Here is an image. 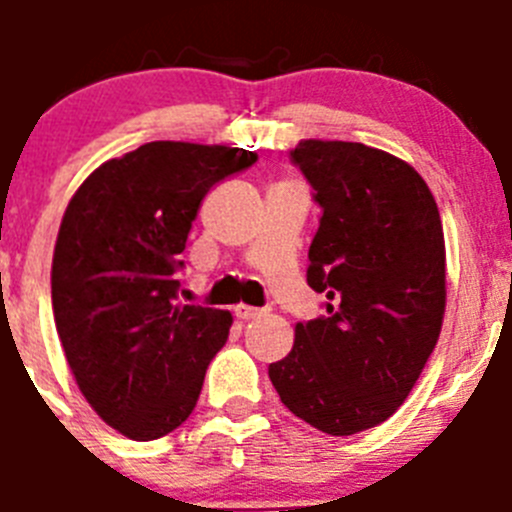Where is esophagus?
<instances>
[{"label":"esophagus","instance_id":"esophagus-1","mask_svg":"<svg viewBox=\"0 0 512 512\" xmlns=\"http://www.w3.org/2000/svg\"><path fill=\"white\" fill-rule=\"evenodd\" d=\"M233 312L238 320H256L264 315V310H259V307H251V305H235Z\"/></svg>","mask_w":512,"mask_h":512}]
</instances>
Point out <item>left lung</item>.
Wrapping results in <instances>:
<instances>
[{"instance_id":"left-lung-1","label":"left lung","mask_w":512,"mask_h":512,"mask_svg":"<svg viewBox=\"0 0 512 512\" xmlns=\"http://www.w3.org/2000/svg\"><path fill=\"white\" fill-rule=\"evenodd\" d=\"M320 207L307 284L320 318L269 379L297 418L330 436L384 423L418 382L446 307L436 200L410 164L364 143L302 140L289 151Z\"/></svg>"}]
</instances>
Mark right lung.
<instances>
[{
	"instance_id": "add662e5",
	"label": "right lung",
	"mask_w": 512,
	"mask_h": 512,
	"mask_svg": "<svg viewBox=\"0 0 512 512\" xmlns=\"http://www.w3.org/2000/svg\"><path fill=\"white\" fill-rule=\"evenodd\" d=\"M253 164L243 148L153 140L99 166L66 207L53 318L81 395L122 436L179 428L228 341L230 312L179 305L176 271L205 194Z\"/></svg>"
}]
</instances>
